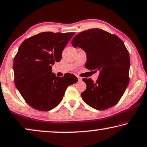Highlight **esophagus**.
Here are the masks:
<instances>
[{
    "instance_id": "esophagus-1",
    "label": "esophagus",
    "mask_w": 147,
    "mask_h": 147,
    "mask_svg": "<svg viewBox=\"0 0 147 147\" xmlns=\"http://www.w3.org/2000/svg\"><path fill=\"white\" fill-rule=\"evenodd\" d=\"M77 78H78V81H81V80H82V78L80 77V76H77Z\"/></svg>"
}]
</instances>
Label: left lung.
I'll return each mask as SVG.
<instances>
[{
	"mask_svg": "<svg viewBox=\"0 0 147 147\" xmlns=\"http://www.w3.org/2000/svg\"><path fill=\"white\" fill-rule=\"evenodd\" d=\"M71 43L86 52V68L100 71L96 82L82 78L86 88L81 93L82 98L96 110L114 106L129 83V53L123 40L100 28H92L76 34Z\"/></svg>",
	"mask_w": 147,
	"mask_h": 147,
	"instance_id": "left-lung-1",
	"label": "left lung"
}]
</instances>
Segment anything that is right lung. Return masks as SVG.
<instances>
[{
    "instance_id": "add662e5",
    "label": "right lung",
    "mask_w": 147,
    "mask_h": 147,
    "mask_svg": "<svg viewBox=\"0 0 147 147\" xmlns=\"http://www.w3.org/2000/svg\"><path fill=\"white\" fill-rule=\"evenodd\" d=\"M74 32H44L26 39L14 58V84L24 100L33 109L48 111L61 102L67 88L77 82L73 74L63 77L52 73Z\"/></svg>"
}]
</instances>
